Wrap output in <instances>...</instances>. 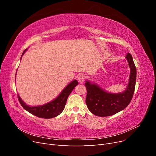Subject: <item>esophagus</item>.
<instances>
[{"mask_svg":"<svg viewBox=\"0 0 156 156\" xmlns=\"http://www.w3.org/2000/svg\"><path fill=\"white\" fill-rule=\"evenodd\" d=\"M86 79V76L84 74H80L78 76V81L80 83H83Z\"/></svg>","mask_w":156,"mask_h":156,"instance_id":"34e87169","label":"esophagus"}]
</instances>
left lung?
<instances>
[{
    "label": "left lung",
    "instance_id": "8db88e82",
    "mask_svg": "<svg viewBox=\"0 0 156 156\" xmlns=\"http://www.w3.org/2000/svg\"><path fill=\"white\" fill-rule=\"evenodd\" d=\"M126 57L129 63L131 73L128 86L124 92L108 93L103 90L97 84L86 81V103L92 114L101 117L111 116L124 109L129 104L135 91L136 69L131 55L128 53Z\"/></svg>",
    "mask_w": 156,
    "mask_h": 156
}]
</instances>
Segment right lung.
Listing matches in <instances>:
<instances>
[{
    "mask_svg": "<svg viewBox=\"0 0 156 156\" xmlns=\"http://www.w3.org/2000/svg\"><path fill=\"white\" fill-rule=\"evenodd\" d=\"M26 50L27 49L23 51L22 55L25 53ZM77 84L78 81L77 80H74L63 90L57 98L52 101L43 105L30 107L23 102L19 95L17 96L18 100L22 107L31 114L39 118H41V119H52V118L59 115L63 111L69 95L73 88L77 85Z\"/></svg>",
    "mask_w": 156,
    "mask_h": 156,
    "instance_id": "right-lung-1",
    "label": "right lung"
}]
</instances>
